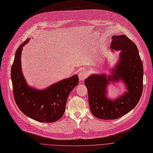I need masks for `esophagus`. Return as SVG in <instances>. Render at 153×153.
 Instances as JSON below:
<instances>
[{
    "label": "esophagus",
    "instance_id": "esophagus-1",
    "mask_svg": "<svg viewBox=\"0 0 153 153\" xmlns=\"http://www.w3.org/2000/svg\"><path fill=\"white\" fill-rule=\"evenodd\" d=\"M87 77V73L85 71H81L79 74V79L80 81H83Z\"/></svg>",
    "mask_w": 153,
    "mask_h": 153
}]
</instances>
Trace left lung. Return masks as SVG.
<instances>
[{"instance_id": "8db88e82", "label": "left lung", "mask_w": 153, "mask_h": 153, "mask_svg": "<svg viewBox=\"0 0 153 153\" xmlns=\"http://www.w3.org/2000/svg\"><path fill=\"white\" fill-rule=\"evenodd\" d=\"M111 48L122 50L120 62L113 72L114 76L106 78L104 74H94L86 79L88 101L92 114L100 119H117L127 114L137 105L143 90V65L137 47L126 35L112 37ZM122 79L128 91L120 99L110 101L105 95V86L110 80Z\"/></svg>"}]
</instances>
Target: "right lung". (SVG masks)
I'll return each mask as SVG.
<instances>
[{
  "mask_svg": "<svg viewBox=\"0 0 153 153\" xmlns=\"http://www.w3.org/2000/svg\"><path fill=\"white\" fill-rule=\"evenodd\" d=\"M26 39L17 49L11 67V80L14 100L20 110L32 119L41 122H54L63 116L67 98L79 83L74 75L50 86L45 90H36L27 85L21 71V54Z\"/></svg>",
  "mask_w": 153,
  "mask_h": 153,
  "instance_id": "obj_1",
  "label": "right lung"
}]
</instances>
